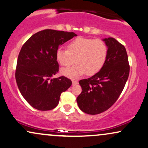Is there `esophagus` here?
<instances>
[{"mask_svg":"<svg viewBox=\"0 0 148 148\" xmlns=\"http://www.w3.org/2000/svg\"><path fill=\"white\" fill-rule=\"evenodd\" d=\"M72 82H73V85H76L78 84V82L77 80H74V79H73Z\"/></svg>","mask_w":148,"mask_h":148,"instance_id":"esophagus-1","label":"esophagus"}]
</instances>
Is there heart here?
<instances>
[{"label":"heart","instance_id":"obj_1","mask_svg":"<svg viewBox=\"0 0 148 148\" xmlns=\"http://www.w3.org/2000/svg\"><path fill=\"white\" fill-rule=\"evenodd\" d=\"M107 46L100 39L77 37L68 44L67 50L59 48L56 59L61 66L67 67L73 63V66L61 71L62 75L71 78H77L86 73L93 75L102 69L107 56Z\"/></svg>","mask_w":148,"mask_h":148}]
</instances>
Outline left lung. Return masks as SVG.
<instances>
[{
    "label": "left lung",
    "mask_w": 148,
    "mask_h": 148,
    "mask_svg": "<svg viewBox=\"0 0 148 148\" xmlns=\"http://www.w3.org/2000/svg\"><path fill=\"white\" fill-rule=\"evenodd\" d=\"M103 41L108 48L105 64L94 75L79 82L82 93L77 98L78 107L83 112L91 115L105 112L115 103L130 74L125 46L112 37Z\"/></svg>",
    "instance_id": "8db88e82"
}]
</instances>
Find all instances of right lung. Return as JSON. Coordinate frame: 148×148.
Here are the masks:
<instances>
[{
    "instance_id": "obj_1",
    "label": "right lung",
    "mask_w": 148,
    "mask_h": 148,
    "mask_svg": "<svg viewBox=\"0 0 148 148\" xmlns=\"http://www.w3.org/2000/svg\"><path fill=\"white\" fill-rule=\"evenodd\" d=\"M77 36L74 32L46 29L35 33L23 45L16 69L19 91L32 107L40 111L57 107L62 92L72 84L69 78H53L59 71V46Z\"/></svg>"
}]
</instances>
